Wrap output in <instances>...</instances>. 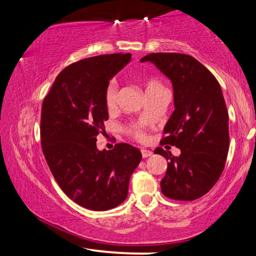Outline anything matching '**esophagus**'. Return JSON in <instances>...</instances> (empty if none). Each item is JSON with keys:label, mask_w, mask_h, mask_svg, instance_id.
<instances>
[{"label": "esophagus", "mask_w": 256, "mask_h": 256, "mask_svg": "<svg viewBox=\"0 0 256 256\" xmlns=\"http://www.w3.org/2000/svg\"><path fill=\"white\" fill-rule=\"evenodd\" d=\"M141 154H142V157H144V158L151 157V156L154 154H152V151L146 150V149H142V150H141Z\"/></svg>", "instance_id": "esophagus-1"}]
</instances>
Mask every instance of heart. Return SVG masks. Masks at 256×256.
Here are the masks:
<instances>
[{
	"label": "heart",
	"instance_id": "1",
	"mask_svg": "<svg viewBox=\"0 0 256 256\" xmlns=\"http://www.w3.org/2000/svg\"><path fill=\"white\" fill-rule=\"evenodd\" d=\"M164 88L162 84L158 82L157 80H148L146 84V94H149L151 92H154V90ZM118 84L115 79H112L110 81V84L106 86V92H105V102L108 110H112V108L116 107V104H118ZM130 132H131L132 136L138 138V140L144 141L146 138V134L138 128L136 125H133L132 128H130Z\"/></svg>",
	"mask_w": 256,
	"mask_h": 256
}]
</instances>
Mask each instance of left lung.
<instances>
[{"mask_svg":"<svg viewBox=\"0 0 256 256\" xmlns=\"http://www.w3.org/2000/svg\"><path fill=\"white\" fill-rule=\"evenodd\" d=\"M141 62H151L172 81L174 106L164 125L162 144L180 149L178 157L157 148L154 154L168 160L160 182L164 196L193 201L214 188L224 168L228 149V112L219 82L192 56L152 53Z\"/></svg>","mask_w":256,"mask_h":256,"instance_id":"obj_1","label":"left lung"}]
</instances>
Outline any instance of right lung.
Returning <instances> with one entry per match:
<instances>
[{
    "mask_svg": "<svg viewBox=\"0 0 256 256\" xmlns=\"http://www.w3.org/2000/svg\"><path fill=\"white\" fill-rule=\"evenodd\" d=\"M130 60L131 54L118 53L73 63L56 76L42 102L46 162L63 192L89 210L105 211L123 203L130 177L142 159L140 150L128 144L102 151L96 144L108 120L106 86Z\"/></svg>",
    "mask_w": 256,
    "mask_h": 256,
    "instance_id": "1",
    "label": "right lung"
}]
</instances>
